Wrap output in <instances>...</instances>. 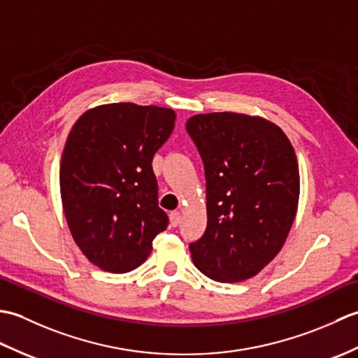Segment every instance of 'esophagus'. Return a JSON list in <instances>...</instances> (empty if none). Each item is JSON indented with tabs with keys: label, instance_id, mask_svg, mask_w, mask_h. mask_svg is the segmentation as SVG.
Returning a JSON list of instances; mask_svg holds the SVG:
<instances>
[{
	"label": "esophagus",
	"instance_id": "obj_1",
	"mask_svg": "<svg viewBox=\"0 0 358 358\" xmlns=\"http://www.w3.org/2000/svg\"><path fill=\"white\" fill-rule=\"evenodd\" d=\"M169 220H171V226H178L180 224V222H181V214L178 210H175V212H171V215H169Z\"/></svg>",
	"mask_w": 358,
	"mask_h": 358
}]
</instances>
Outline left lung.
Listing matches in <instances>:
<instances>
[{
    "instance_id": "obj_1",
    "label": "left lung",
    "mask_w": 358,
    "mask_h": 358,
    "mask_svg": "<svg viewBox=\"0 0 358 358\" xmlns=\"http://www.w3.org/2000/svg\"><path fill=\"white\" fill-rule=\"evenodd\" d=\"M206 175L208 226L189 245L204 275L237 283L257 275L283 248L296 214L300 173L281 129L235 112L187 120Z\"/></svg>"
}]
</instances>
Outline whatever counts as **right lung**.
<instances>
[{
	"instance_id": "obj_1",
	"label": "right lung",
	"mask_w": 358,
	"mask_h": 358,
	"mask_svg": "<svg viewBox=\"0 0 358 358\" xmlns=\"http://www.w3.org/2000/svg\"><path fill=\"white\" fill-rule=\"evenodd\" d=\"M173 124L172 109L112 103L86 110L67 136L59 166L64 215L81 252L103 271L138 268L169 223L152 158Z\"/></svg>"
}]
</instances>
